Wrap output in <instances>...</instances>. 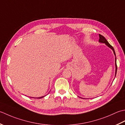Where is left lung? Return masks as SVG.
<instances>
[{
    "label": "left lung",
    "mask_w": 125,
    "mask_h": 125,
    "mask_svg": "<svg viewBox=\"0 0 125 125\" xmlns=\"http://www.w3.org/2000/svg\"><path fill=\"white\" fill-rule=\"evenodd\" d=\"M99 42H101V43H104V44H105L108 47H109L110 48H111L112 50H113V53L114 55H115V56L116 57V55H115V51H114V48L112 46L109 44V42H107V40L106 39V38L104 37V36H103V35H101L99 34ZM116 57H115V76L116 75V71H117V66H116Z\"/></svg>",
    "instance_id": "left-lung-1"
}]
</instances>
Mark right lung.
Returning <instances> with one entry per match:
<instances>
[{
	"mask_svg": "<svg viewBox=\"0 0 125 125\" xmlns=\"http://www.w3.org/2000/svg\"><path fill=\"white\" fill-rule=\"evenodd\" d=\"M45 96H42V97H39V98H37V99H40V98H43V97H44ZM30 98H32V97H30Z\"/></svg>",
	"mask_w": 125,
	"mask_h": 125,
	"instance_id": "obj_1",
	"label": "right lung"
}]
</instances>
